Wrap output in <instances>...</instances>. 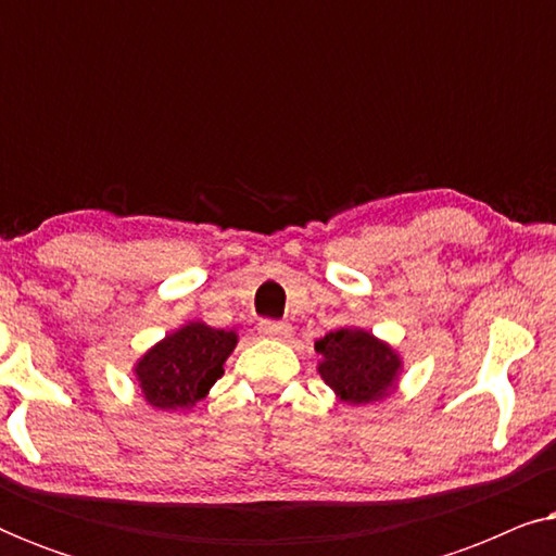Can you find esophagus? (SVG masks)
Here are the masks:
<instances>
[{
    "mask_svg": "<svg viewBox=\"0 0 556 556\" xmlns=\"http://www.w3.org/2000/svg\"><path fill=\"white\" fill-rule=\"evenodd\" d=\"M261 333L268 339H288L291 337V324L270 321V318H265V321H261Z\"/></svg>",
    "mask_w": 556,
    "mask_h": 556,
    "instance_id": "1",
    "label": "esophagus"
}]
</instances>
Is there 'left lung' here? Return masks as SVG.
<instances>
[{
    "instance_id": "obj_1",
    "label": "left lung",
    "mask_w": 556,
    "mask_h": 556,
    "mask_svg": "<svg viewBox=\"0 0 556 556\" xmlns=\"http://www.w3.org/2000/svg\"><path fill=\"white\" fill-rule=\"evenodd\" d=\"M318 375L349 405L382 400L397 382L402 359L390 344L364 329H337L316 341Z\"/></svg>"
}]
</instances>
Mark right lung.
<instances>
[{
  "instance_id": "obj_1",
  "label": "right lung",
  "mask_w": 556,
  "mask_h": 556,
  "mask_svg": "<svg viewBox=\"0 0 556 556\" xmlns=\"http://www.w3.org/2000/svg\"><path fill=\"white\" fill-rule=\"evenodd\" d=\"M238 333L192 321L151 346L136 364V382L151 407L187 409L223 377Z\"/></svg>"
}]
</instances>
